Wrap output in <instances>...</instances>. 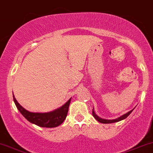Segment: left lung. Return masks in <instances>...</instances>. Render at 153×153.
Instances as JSON below:
<instances>
[{
	"mask_svg": "<svg viewBox=\"0 0 153 153\" xmlns=\"http://www.w3.org/2000/svg\"><path fill=\"white\" fill-rule=\"evenodd\" d=\"M133 109L130 110L129 112H126V113L124 114V115H121V116H120L119 118H116V119H112V120L104 119V118H100V117L98 116V115H97V114L95 112V111H94V108H93V109H92V115H93L94 118H95V119L97 120V121H99L100 123H102V124H111V123H115V122H118V121H122V120H124V119H125V118H126L128 116H129V115H130L131 112L133 111Z\"/></svg>",
	"mask_w": 153,
	"mask_h": 153,
	"instance_id": "obj_1",
	"label": "left lung"
}]
</instances>
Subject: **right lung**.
<instances>
[{
    "instance_id": "add662e5",
    "label": "right lung",
    "mask_w": 153,
    "mask_h": 153,
    "mask_svg": "<svg viewBox=\"0 0 153 153\" xmlns=\"http://www.w3.org/2000/svg\"><path fill=\"white\" fill-rule=\"evenodd\" d=\"M13 100L19 112L23 116L32 124L41 127H56L62 124L67 118L70 104L71 98L61 107L49 112H32L24 109L15 99L13 95Z\"/></svg>"
}]
</instances>
